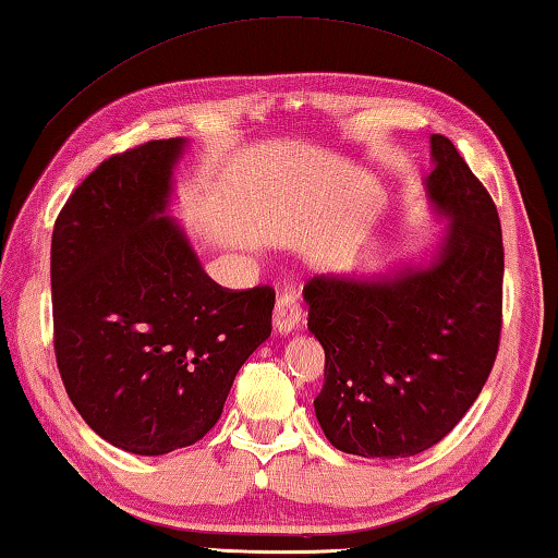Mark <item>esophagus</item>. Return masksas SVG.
I'll use <instances>...</instances> for the list:
<instances>
[{"instance_id": "esophagus-1", "label": "esophagus", "mask_w": 558, "mask_h": 558, "mask_svg": "<svg viewBox=\"0 0 558 558\" xmlns=\"http://www.w3.org/2000/svg\"><path fill=\"white\" fill-rule=\"evenodd\" d=\"M300 313H302L300 300L292 295V292L280 295L276 302V310H272V327H276V332L290 335L300 323Z\"/></svg>"}]
</instances>
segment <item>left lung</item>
<instances>
[{"mask_svg": "<svg viewBox=\"0 0 558 558\" xmlns=\"http://www.w3.org/2000/svg\"><path fill=\"white\" fill-rule=\"evenodd\" d=\"M428 196L450 219L428 268L396 278L315 276L307 327L325 349L315 413L337 450L409 458L458 426L493 372L502 332L497 206L448 137L433 135Z\"/></svg>", "mask_w": 558, "mask_h": 558, "instance_id": "left-lung-1", "label": "left lung"}]
</instances>
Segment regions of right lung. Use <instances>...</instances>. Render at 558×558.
Here are the masks:
<instances>
[{
    "mask_svg": "<svg viewBox=\"0 0 558 558\" xmlns=\"http://www.w3.org/2000/svg\"><path fill=\"white\" fill-rule=\"evenodd\" d=\"M184 140L108 157L53 223V352L75 411L135 456L194 446L270 337L276 290L221 288L165 216Z\"/></svg>",
    "mask_w": 558,
    "mask_h": 558,
    "instance_id": "obj_1",
    "label": "right lung"
}]
</instances>
